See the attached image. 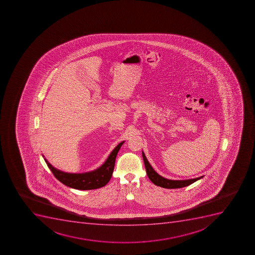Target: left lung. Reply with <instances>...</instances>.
<instances>
[{"mask_svg":"<svg viewBox=\"0 0 255 255\" xmlns=\"http://www.w3.org/2000/svg\"><path fill=\"white\" fill-rule=\"evenodd\" d=\"M142 157L144 159V166L146 169L147 175L148 179L153 182V184L157 186L162 187L164 188H184V187L188 186L193 184L194 182L202 179L203 176L194 178V179H182V180H174V179H166V178L162 177V175L157 174L154 169L152 167L148 159L144 155V153L142 151Z\"/></svg>","mask_w":255,"mask_h":255,"instance_id":"1","label":"left lung"}]
</instances>
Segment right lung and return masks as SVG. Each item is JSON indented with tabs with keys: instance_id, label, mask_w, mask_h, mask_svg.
<instances>
[{
	"instance_id": "obj_1",
	"label": "right lung",
	"mask_w": 255,
	"mask_h": 255,
	"mask_svg": "<svg viewBox=\"0 0 255 255\" xmlns=\"http://www.w3.org/2000/svg\"><path fill=\"white\" fill-rule=\"evenodd\" d=\"M124 143V141L121 142L114 148L102 166L93 171H88V172L68 173L60 171L52 166L51 164L47 161L44 156H42L49 168L51 170L53 175L61 183L65 184L66 186L79 189V190H91V189L102 188L107 185V183L110 181L113 174L116 156Z\"/></svg>"
}]
</instances>
